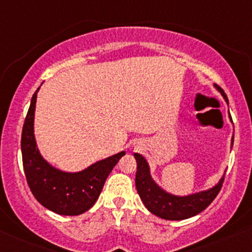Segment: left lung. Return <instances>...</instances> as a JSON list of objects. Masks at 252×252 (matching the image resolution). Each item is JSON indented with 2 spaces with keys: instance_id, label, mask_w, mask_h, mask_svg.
I'll return each instance as SVG.
<instances>
[{
  "instance_id": "obj_1",
  "label": "left lung",
  "mask_w": 252,
  "mask_h": 252,
  "mask_svg": "<svg viewBox=\"0 0 252 252\" xmlns=\"http://www.w3.org/2000/svg\"><path fill=\"white\" fill-rule=\"evenodd\" d=\"M215 87L223 95L226 101H228L222 88L218 85H215ZM233 140L234 136L232 137V145H233ZM134 156L137 162L135 184H136L141 200L152 214L165 220H184L204 211L220 192L223 181H225L222 177L219 184L215 185L208 191L198 192L195 195L187 196V197H177V196L164 192L152 181L149 176L148 164L145 158L137 153H135Z\"/></svg>"
}]
</instances>
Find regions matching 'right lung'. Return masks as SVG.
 <instances>
[{
  "instance_id": "add662e5",
  "label": "right lung",
  "mask_w": 252,
  "mask_h": 252,
  "mask_svg": "<svg viewBox=\"0 0 252 252\" xmlns=\"http://www.w3.org/2000/svg\"><path fill=\"white\" fill-rule=\"evenodd\" d=\"M37 92L32 96L21 134L24 172L27 184L41 206L61 215H79L88 211L100 195L107 176L126 152L95 162L82 172L65 173L51 167L35 147L33 135Z\"/></svg>"
}]
</instances>
